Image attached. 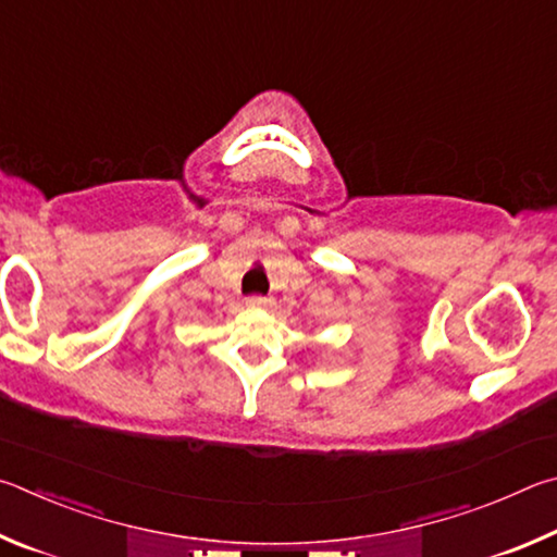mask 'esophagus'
Masks as SVG:
<instances>
[{"instance_id":"1","label":"esophagus","mask_w":557,"mask_h":557,"mask_svg":"<svg viewBox=\"0 0 557 557\" xmlns=\"http://www.w3.org/2000/svg\"><path fill=\"white\" fill-rule=\"evenodd\" d=\"M247 306L249 308H267V306H271V298H267V296H249L247 298Z\"/></svg>"}]
</instances>
